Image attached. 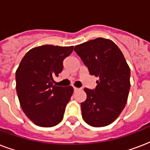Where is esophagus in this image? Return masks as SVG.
Here are the masks:
<instances>
[{"instance_id":"esophagus-1","label":"esophagus","mask_w":150,"mask_h":150,"mask_svg":"<svg viewBox=\"0 0 150 150\" xmlns=\"http://www.w3.org/2000/svg\"><path fill=\"white\" fill-rule=\"evenodd\" d=\"M79 88H77V87H74V91H78L79 90Z\"/></svg>"}]
</instances>
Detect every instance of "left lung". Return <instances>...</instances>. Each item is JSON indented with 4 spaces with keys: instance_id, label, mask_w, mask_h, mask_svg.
Returning <instances> with one entry per match:
<instances>
[{
    "instance_id": "8db88e82",
    "label": "left lung",
    "mask_w": 150,
    "mask_h": 150,
    "mask_svg": "<svg viewBox=\"0 0 150 150\" xmlns=\"http://www.w3.org/2000/svg\"><path fill=\"white\" fill-rule=\"evenodd\" d=\"M89 74L98 77L95 89L85 88L81 103L84 121L93 127L111 124L123 110L130 89V68L119 47L110 40L99 37L75 47Z\"/></svg>"
}]
</instances>
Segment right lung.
I'll use <instances>...</instances> for the list:
<instances>
[{"instance_id":"1","label":"right lung","mask_w":150,"mask_h":150,"mask_svg":"<svg viewBox=\"0 0 150 150\" xmlns=\"http://www.w3.org/2000/svg\"><path fill=\"white\" fill-rule=\"evenodd\" d=\"M73 46L43 45L23 57L15 72L16 91L25 115L35 125L53 127L62 121L65 107L72 96V86L53 85V77L63 70L64 59Z\"/></svg>"}]
</instances>
